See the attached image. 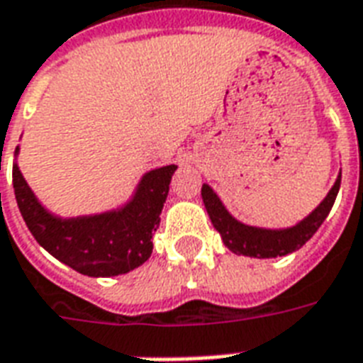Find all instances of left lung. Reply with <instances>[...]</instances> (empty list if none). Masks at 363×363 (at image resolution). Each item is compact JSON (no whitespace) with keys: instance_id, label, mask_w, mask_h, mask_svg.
<instances>
[{"instance_id":"1","label":"left lung","mask_w":363,"mask_h":363,"mask_svg":"<svg viewBox=\"0 0 363 363\" xmlns=\"http://www.w3.org/2000/svg\"><path fill=\"white\" fill-rule=\"evenodd\" d=\"M339 189L340 174L333 184V189L329 190V194L325 196L323 202L306 219L289 229H259V227H250V225L236 221L225 209L219 196L208 184L202 186V200L213 227L221 235L223 242L230 252L250 257H279L300 250L315 235V230L321 227L325 217L329 216L335 198L339 194Z\"/></svg>"}]
</instances>
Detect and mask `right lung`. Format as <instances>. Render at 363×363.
<instances>
[{"label":"right lung","mask_w":363,"mask_h":363,"mask_svg":"<svg viewBox=\"0 0 363 363\" xmlns=\"http://www.w3.org/2000/svg\"><path fill=\"white\" fill-rule=\"evenodd\" d=\"M174 171L177 165H167L144 174L133 200L123 208L69 219L53 216L38 202L17 163L13 165V189L21 216L42 248L82 275L115 277L136 269L152 256V236L160 227Z\"/></svg>","instance_id":"obj_1"}]
</instances>
